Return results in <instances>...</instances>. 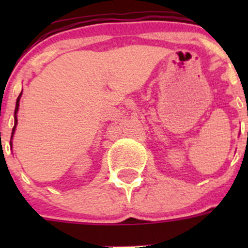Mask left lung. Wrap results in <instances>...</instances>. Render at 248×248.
Wrapping results in <instances>:
<instances>
[{
  "mask_svg": "<svg viewBox=\"0 0 248 248\" xmlns=\"http://www.w3.org/2000/svg\"><path fill=\"white\" fill-rule=\"evenodd\" d=\"M247 137H248V133H247Z\"/></svg>",
  "mask_w": 248,
  "mask_h": 248,
  "instance_id": "obj_1",
  "label": "left lung"
}]
</instances>
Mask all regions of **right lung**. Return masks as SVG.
<instances>
[{
	"label": "right lung",
	"instance_id": "add662e5",
	"mask_svg": "<svg viewBox=\"0 0 248 248\" xmlns=\"http://www.w3.org/2000/svg\"><path fill=\"white\" fill-rule=\"evenodd\" d=\"M22 93V92H21ZM21 93L19 94V97H17L16 99V111H14V127H13V131H12V138H13L14 136V132H16V124H17V119H16V112L17 110H19V102H20V97H21ZM11 145H12V140H11Z\"/></svg>",
	"mask_w": 248,
	"mask_h": 248
}]
</instances>
